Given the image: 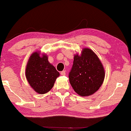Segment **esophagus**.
Instances as JSON below:
<instances>
[{
    "label": "esophagus",
    "mask_w": 131,
    "mask_h": 131,
    "mask_svg": "<svg viewBox=\"0 0 131 131\" xmlns=\"http://www.w3.org/2000/svg\"><path fill=\"white\" fill-rule=\"evenodd\" d=\"M60 73H61V74L62 75V76H65V75H66V71H62Z\"/></svg>",
    "instance_id": "esophagus-1"
}]
</instances>
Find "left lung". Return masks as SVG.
Masks as SVG:
<instances>
[{"mask_svg":"<svg viewBox=\"0 0 131 131\" xmlns=\"http://www.w3.org/2000/svg\"><path fill=\"white\" fill-rule=\"evenodd\" d=\"M69 77L75 92L80 96H88L94 94L101 86L104 80L105 70L96 53L85 48L80 55H74Z\"/></svg>","mask_w":131,"mask_h":131,"instance_id":"1","label":"left lung"}]
</instances>
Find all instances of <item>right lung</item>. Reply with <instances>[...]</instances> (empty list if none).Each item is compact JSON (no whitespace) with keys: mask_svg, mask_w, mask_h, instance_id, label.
<instances>
[{"mask_svg":"<svg viewBox=\"0 0 131 131\" xmlns=\"http://www.w3.org/2000/svg\"><path fill=\"white\" fill-rule=\"evenodd\" d=\"M36 51L28 59L26 69V77L31 88L38 94L49 92L54 85L60 73L48 61L46 53Z\"/></svg>","mask_w":131,"mask_h":131,"instance_id":"right-lung-1","label":"right lung"}]
</instances>
